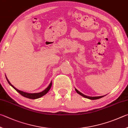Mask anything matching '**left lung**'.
Listing matches in <instances>:
<instances>
[{
  "label": "left lung",
  "mask_w": 128,
  "mask_h": 128,
  "mask_svg": "<svg viewBox=\"0 0 128 128\" xmlns=\"http://www.w3.org/2000/svg\"><path fill=\"white\" fill-rule=\"evenodd\" d=\"M75 90L76 92L79 94H80V96H82V97H84L85 98H88V99H89V100H98V99H100V98H102L103 97H104V96H98V97H89V96H86L84 94H82V93L80 92L78 90V89H76V88H75Z\"/></svg>",
  "instance_id": "8db88e82"
}]
</instances>
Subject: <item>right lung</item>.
Here are the masks:
<instances>
[{
	"label": "right lung",
	"instance_id": "add662e5",
	"mask_svg": "<svg viewBox=\"0 0 128 128\" xmlns=\"http://www.w3.org/2000/svg\"><path fill=\"white\" fill-rule=\"evenodd\" d=\"M6 80H7V82L9 83V84H10V86H12L13 88H14L15 90L17 92H18L20 94L22 95V96H24V97L29 98V99L35 100V99H38V98H39L40 97H42V96H44L45 94H46L48 92V91L50 90V89L51 88L52 85V82H51L49 84V85L47 87V88L46 89H45V90L41 92L36 93H27V92H23V91L20 90H18V89H17L16 88H15V87L13 86V85L11 84V83L10 82V81H9L8 79H7V78H6Z\"/></svg>",
	"mask_w": 128,
	"mask_h": 128
}]
</instances>
